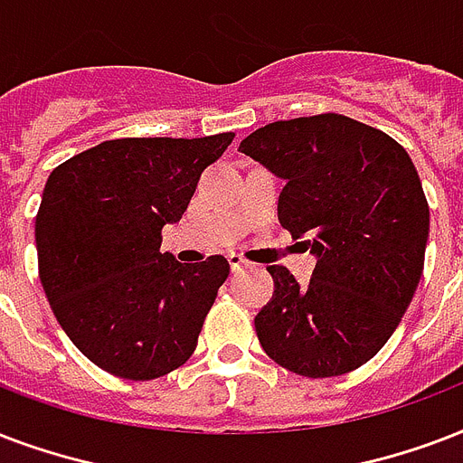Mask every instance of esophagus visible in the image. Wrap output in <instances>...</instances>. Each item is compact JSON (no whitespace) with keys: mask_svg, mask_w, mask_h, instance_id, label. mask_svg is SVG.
Wrapping results in <instances>:
<instances>
[{"mask_svg":"<svg viewBox=\"0 0 463 463\" xmlns=\"http://www.w3.org/2000/svg\"><path fill=\"white\" fill-rule=\"evenodd\" d=\"M229 268H232V272H239L243 270V268H249V260L243 256H239V253H229Z\"/></svg>","mask_w":463,"mask_h":463,"instance_id":"obj_1","label":"esophagus"}]
</instances>
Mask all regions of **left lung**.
<instances>
[{
  "label": "left lung",
  "mask_w": 463,
  "mask_h": 463,
  "mask_svg": "<svg viewBox=\"0 0 463 463\" xmlns=\"http://www.w3.org/2000/svg\"><path fill=\"white\" fill-rule=\"evenodd\" d=\"M285 181L280 224L317 256L309 285L270 265L265 354L302 377L347 374L392 338L420 282L430 210L403 146L338 113L258 128L239 145Z\"/></svg>",
  "instance_id": "8db88e82"
}]
</instances>
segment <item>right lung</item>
<instances>
[{"instance_id": "add662e5", "label": "right lung", "mask_w": 463, "mask_h": 463, "mask_svg": "<svg viewBox=\"0 0 463 463\" xmlns=\"http://www.w3.org/2000/svg\"><path fill=\"white\" fill-rule=\"evenodd\" d=\"M232 139H109L50 174L35 217L43 289L71 343L110 374L164 377L198 345L229 263H178L159 250L161 229Z\"/></svg>"}]
</instances>
